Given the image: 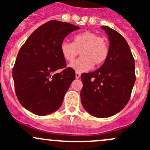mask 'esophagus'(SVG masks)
Segmentation results:
<instances>
[{
  "instance_id": "esophagus-1",
  "label": "esophagus",
  "mask_w": 150,
  "mask_h": 150,
  "mask_svg": "<svg viewBox=\"0 0 150 150\" xmlns=\"http://www.w3.org/2000/svg\"><path fill=\"white\" fill-rule=\"evenodd\" d=\"M80 77H81V73H79V72H75V78H76L77 79H78Z\"/></svg>"
}]
</instances>
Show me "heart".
<instances>
[{
    "label": "heart",
    "instance_id": "1",
    "mask_svg": "<svg viewBox=\"0 0 150 150\" xmlns=\"http://www.w3.org/2000/svg\"><path fill=\"white\" fill-rule=\"evenodd\" d=\"M109 51L108 40L93 32L77 35L73 43L64 40L61 44L62 54L67 62H72L78 54H81L80 58L69 64L78 72L88 70L93 64L97 67L103 64L108 57Z\"/></svg>",
    "mask_w": 150,
    "mask_h": 150
}]
</instances>
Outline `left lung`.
Masks as SVG:
<instances>
[{
	"instance_id": "1",
	"label": "left lung",
	"mask_w": 150,
	"mask_h": 150,
	"mask_svg": "<svg viewBox=\"0 0 150 150\" xmlns=\"http://www.w3.org/2000/svg\"><path fill=\"white\" fill-rule=\"evenodd\" d=\"M110 40L106 61L96 71L81 75V103L97 117L115 115L128 104L136 81L135 61L123 37L113 29L102 26Z\"/></svg>"
}]
</instances>
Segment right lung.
Listing matches in <instances>:
<instances>
[{
  "label": "right lung",
  "instance_id": "add662e5",
  "mask_svg": "<svg viewBox=\"0 0 150 150\" xmlns=\"http://www.w3.org/2000/svg\"><path fill=\"white\" fill-rule=\"evenodd\" d=\"M78 29L67 22L49 21L36 29L21 47L12 75L18 100L29 111L46 115L62 105L75 73L67 67L61 44ZM60 69L61 73H54Z\"/></svg>",
  "mask_w": 150,
  "mask_h": 150
}]
</instances>
